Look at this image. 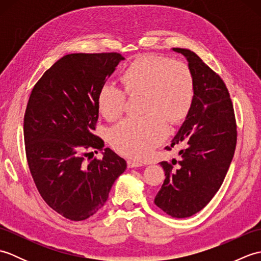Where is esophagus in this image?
<instances>
[{
  "mask_svg": "<svg viewBox=\"0 0 261 261\" xmlns=\"http://www.w3.org/2000/svg\"><path fill=\"white\" fill-rule=\"evenodd\" d=\"M143 164L140 162H136V160H127V167L129 168H136V167H142Z\"/></svg>",
  "mask_w": 261,
  "mask_h": 261,
  "instance_id": "esophagus-1",
  "label": "esophagus"
}]
</instances>
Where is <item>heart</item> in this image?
<instances>
[{
  "instance_id": "heart-1",
  "label": "heart",
  "mask_w": 261,
  "mask_h": 261,
  "mask_svg": "<svg viewBox=\"0 0 261 261\" xmlns=\"http://www.w3.org/2000/svg\"><path fill=\"white\" fill-rule=\"evenodd\" d=\"M124 88L105 82L97 92V107L104 118L116 120L123 114L127 94H143L142 118H127L110 131L116 151L134 158L148 156L168 136L170 124L184 122L193 109L195 82L190 67L181 62L143 55L124 68Z\"/></svg>"
}]
</instances>
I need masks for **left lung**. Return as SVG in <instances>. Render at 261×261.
<instances>
[{
  "mask_svg": "<svg viewBox=\"0 0 261 261\" xmlns=\"http://www.w3.org/2000/svg\"><path fill=\"white\" fill-rule=\"evenodd\" d=\"M173 50L187 59L195 99L170 147H166L179 148V159L160 163L166 178L154 204L173 218L184 219L206 206L222 185L236 150L237 123L222 79L195 53Z\"/></svg>",
  "mask_w": 261,
  "mask_h": 261,
  "instance_id": "left-lung-1",
  "label": "left lung"
}]
</instances>
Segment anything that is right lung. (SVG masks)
<instances>
[{"label":"right lung","instance_id":"add662e5","mask_svg":"<svg viewBox=\"0 0 261 261\" xmlns=\"http://www.w3.org/2000/svg\"><path fill=\"white\" fill-rule=\"evenodd\" d=\"M123 59L118 53L66 55L45 71L28 101L23 135L32 178L43 201L71 221L95 214L126 168L93 134L97 92ZM92 150L103 158L86 164Z\"/></svg>","mask_w":261,"mask_h":261}]
</instances>
